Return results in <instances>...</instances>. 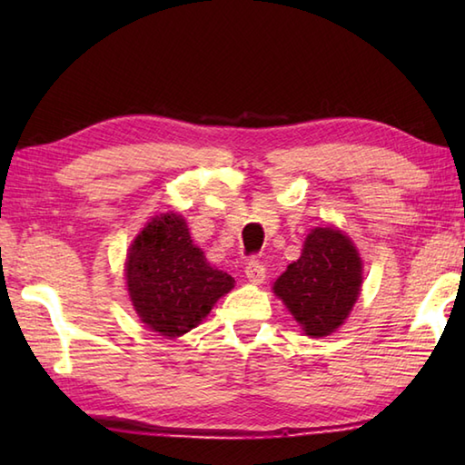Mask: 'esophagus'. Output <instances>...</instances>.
Returning a JSON list of instances; mask_svg holds the SVG:
<instances>
[{"instance_id":"obj_1","label":"esophagus","mask_w":465,"mask_h":465,"mask_svg":"<svg viewBox=\"0 0 465 465\" xmlns=\"http://www.w3.org/2000/svg\"><path fill=\"white\" fill-rule=\"evenodd\" d=\"M245 278H248L250 283L260 285L265 280V268L258 260H252L248 265H245Z\"/></svg>"}]
</instances>
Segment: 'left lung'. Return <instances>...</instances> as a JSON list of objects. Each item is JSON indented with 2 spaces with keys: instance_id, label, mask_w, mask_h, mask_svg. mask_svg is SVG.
I'll use <instances>...</instances> for the list:
<instances>
[{
  "instance_id": "8db88e82",
  "label": "left lung",
  "mask_w": 465,
  "mask_h": 465,
  "mask_svg": "<svg viewBox=\"0 0 465 465\" xmlns=\"http://www.w3.org/2000/svg\"><path fill=\"white\" fill-rule=\"evenodd\" d=\"M363 265L353 242L335 227H315L298 262L273 283V293L310 338L330 335L348 318L361 292Z\"/></svg>"
}]
</instances>
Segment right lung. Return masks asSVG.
Masks as SVG:
<instances>
[{"label": "right lung", "mask_w": 465, "mask_h": 465, "mask_svg": "<svg viewBox=\"0 0 465 465\" xmlns=\"http://www.w3.org/2000/svg\"><path fill=\"white\" fill-rule=\"evenodd\" d=\"M127 292L135 313L167 340L193 330L215 302L232 292L230 273L207 263L180 213L155 215L130 245Z\"/></svg>", "instance_id": "add662e5"}]
</instances>
